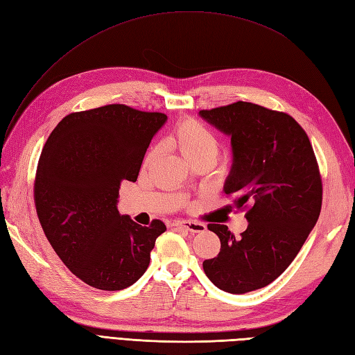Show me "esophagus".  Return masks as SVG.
<instances>
[{
    "label": "esophagus",
    "instance_id": "1",
    "mask_svg": "<svg viewBox=\"0 0 355 355\" xmlns=\"http://www.w3.org/2000/svg\"><path fill=\"white\" fill-rule=\"evenodd\" d=\"M175 226V228H180V230H184L187 232H192V234H196V232H204L207 230V226L201 222H192V220H177L172 223Z\"/></svg>",
    "mask_w": 355,
    "mask_h": 355
}]
</instances>
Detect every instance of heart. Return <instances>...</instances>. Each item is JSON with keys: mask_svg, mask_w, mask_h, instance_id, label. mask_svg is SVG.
Returning <instances> with one entry per match:
<instances>
[{"mask_svg": "<svg viewBox=\"0 0 355 355\" xmlns=\"http://www.w3.org/2000/svg\"><path fill=\"white\" fill-rule=\"evenodd\" d=\"M168 144L169 147L177 150L190 165L208 163L211 166L214 165L220 151V144L217 136L208 127L198 120H193V118L181 120L171 130L168 136ZM156 154V148L150 150L144 159V166L151 165Z\"/></svg>", "mask_w": 355, "mask_h": 355, "instance_id": "obj_1", "label": "heart"}]
</instances>
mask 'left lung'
<instances>
[{"instance_id":"obj_1","label":"left lung","mask_w":355,"mask_h":355,"mask_svg":"<svg viewBox=\"0 0 355 355\" xmlns=\"http://www.w3.org/2000/svg\"><path fill=\"white\" fill-rule=\"evenodd\" d=\"M199 114L231 136L225 193L237 210H248L249 222L240 239L228 226L208 223L220 252L202 267L222 291L250 293L277 279L311 234L322 205L320 166L304 129L286 112L235 102Z\"/></svg>"}]
</instances>
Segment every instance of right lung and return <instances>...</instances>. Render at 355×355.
<instances>
[{
	"instance_id": "right-lung-1",
	"label": "right lung",
	"mask_w": 355,
	"mask_h": 355,
	"mask_svg": "<svg viewBox=\"0 0 355 355\" xmlns=\"http://www.w3.org/2000/svg\"><path fill=\"white\" fill-rule=\"evenodd\" d=\"M162 112L106 105L62 118L42 150L34 204L44 235L64 266L87 285L120 291L150 266L162 220L150 226L118 213L123 181H136Z\"/></svg>"
}]
</instances>
